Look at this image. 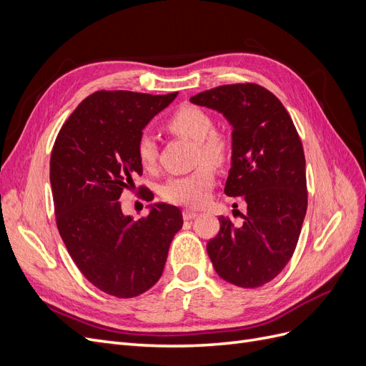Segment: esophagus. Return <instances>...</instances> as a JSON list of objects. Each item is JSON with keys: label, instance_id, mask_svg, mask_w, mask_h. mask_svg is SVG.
<instances>
[{"label": "esophagus", "instance_id": "34e87169", "mask_svg": "<svg viewBox=\"0 0 366 366\" xmlns=\"http://www.w3.org/2000/svg\"><path fill=\"white\" fill-rule=\"evenodd\" d=\"M197 215H198V214L195 212V210H189V209L183 210V218H184V219H194Z\"/></svg>", "mask_w": 366, "mask_h": 366}]
</instances>
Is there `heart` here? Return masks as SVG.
Segmentation results:
<instances>
[{
    "instance_id": "b5f03b06",
    "label": "heart",
    "mask_w": 366,
    "mask_h": 366,
    "mask_svg": "<svg viewBox=\"0 0 366 366\" xmlns=\"http://www.w3.org/2000/svg\"><path fill=\"white\" fill-rule=\"evenodd\" d=\"M166 129L174 136L195 142L194 163L200 164L186 175L171 177L162 187L166 200L200 207L203 206L215 183L213 166L226 164L230 157V139L223 131L214 129V120L203 108L182 105L166 120ZM157 143L151 134H142L136 143V156L143 168L151 171L157 163Z\"/></svg>"
}]
</instances>
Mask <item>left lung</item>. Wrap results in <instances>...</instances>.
<instances>
[{
  "mask_svg": "<svg viewBox=\"0 0 366 366\" xmlns=\"http://www.w3.org/2000/svg\"><path fill=\"white\" fill-rule=\"evenodd\" d=\"M219 112L232 125V168L227 197L247 203L235 226L219 217L207 254L224 281L257 289L278 276L293 257L307 212L302 142L287 109L258 84H230L191 97Z\"/></svg>",
  "mask_w": 366,
  "mask_h": 366,
  "instance_id": "left-lung-1",
  "label": "left lung"
}]
</instances>
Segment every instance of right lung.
Returning a JSON list of instances; mask_svg holds the SVG:
<instances>
[{
  "instance_id": "add662e5",
  "label": "right lung",
  "mask_w": 366,
  "mask_h": 366,
  "mask_svg": "<svg viewBox=\"0 0 366 366\" xmlns=\"http://www.w3.org/2000/svg\"><path fill=\"white\" fill-rule=\"evenodd\" d=\"M175 96L96 92L54 140L50 183L59 235L85 278L116 297H136L160 280L171 241L183 226L175 206L154 204L136 221L124 215L119 202L143 172L136 156L143 128ZM140 189L151 202L148 187Z\"/></svg>"
}]
</instances>
